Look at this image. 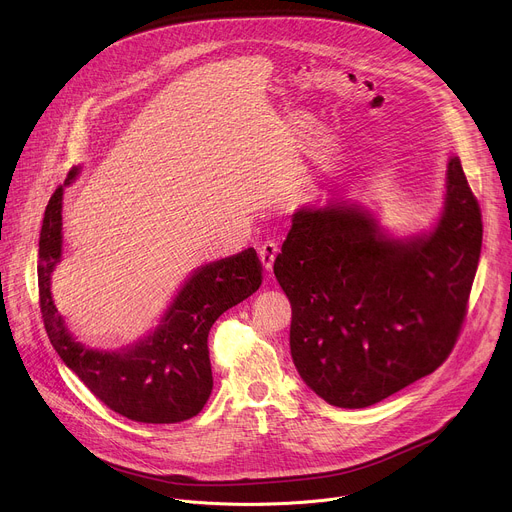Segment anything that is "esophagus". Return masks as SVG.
I'll return each instance as SVG.
<instances>
[{
	"label": "esophagus",
	"mask_w": 512,
	"mask_h": 512,
	"mask_svg": "<svg viewBox=\"0 0 512 512\" xmlns=\"http://www.w3.org/2000/svg\"><path fill=\"white\" fill-rule=\"evenodd\" d=\"M277 253H279V249H277V243H273V241H267L259 247V259H261V265L265 271L273 269V261H275Z\"/></svg>",
	"instance_id": "esophagus-1"
}]
</instances>
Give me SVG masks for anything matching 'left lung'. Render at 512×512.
Masks as SVG:
<instances>
[{
	"label": "left lung",
	"mask_w": 512,
	"mask_h": 512,
	"mask_svg": "<svg viewBox=\"0 0 512 512\" xmlns=\"http://www.w3.org/2000/svg\"><path fill=\"white\" fill-rule=\"evenodd\" d=\"M480 247V206L458 156L429 231L395 237L344 198L300 206L273 273L304 383L334 407L362 409L433 373L460 334Z\"/></svg>",
	"instance_id": "1"
}]
</instances>
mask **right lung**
Returning a JSON list of instances; mask_svg holds the SVG:
<instances>
[{
    "mask_svg": "<svg viewBox=\"0 0 512 512\" xmlns=\"http://www.w3.org/2000/svg\"><path fill=\"white\" fill-rule=\"evenodd\" d=\"M81 168L52 194L40 231L38 287L46 334L66 367L115 413L141 423H178L198 415L212 391L208 332L216 318L261 285L255 249L196 267L176 291L160 324L117 350L77 340L52 300V271L62 259V198Z\"/></svg>",
    "mask_w": 512,
    "mask_h": 512,
    "instance_id": "add662e5",
    "label": "right lung"
}]
</instances>
